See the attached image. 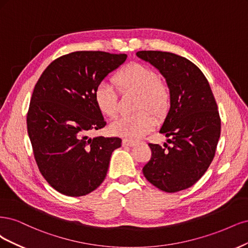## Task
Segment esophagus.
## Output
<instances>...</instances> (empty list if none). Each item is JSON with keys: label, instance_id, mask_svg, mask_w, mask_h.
<instances>
[{"label": "esophagus", "instance_id": "1", "mask_svg": "<svg viewBox=\"0 0 248 248\" xmlns=\"http://www.w3.org/2000/svg\"><path fill=\"white\" fill-rule=\"evenodd\" d=\"M137 144V142L134 140H130V139H124L123 140V145L124 146H134Z\"/></svg>", "mask_w": 248, "mask_h": 248}]
</instances>
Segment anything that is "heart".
<instances>
[{
  "label": "heart",
  "mask_w": 248,
  "mask_h": 248,
  "mask_svg": "<svg viewBox=\"0 0 248 248\" xmlns=\"http://www.w3.org/2000/svg\"><path fill=\"white\" fill-rule=\"evenodd\" d=\"M114 82L123 92L139 93L137 110L148 109L151 113L159 116L165 113L169 105L170 95L161 84V79L154 70L140 63H134L124 69L114 78ZM114 82L101 81L94 91V101L101 112L113 117L118 109V93ZM154 118L147 111L133 115H123L110 124V132L126 139H139L151 131Z\"/></svg>",
  "instance_id": "obj_1"
}]
</instances>
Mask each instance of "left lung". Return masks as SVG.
<instances>
[{
	"mask_svg": "<svg viewBox=\"0 0 248 248\" xmlns=\"http://www.w3.org/2000/svg\"><path fill=\"white\" fill-rule=\"evenodd\" d=\"M136 54L165 77L171 104L159 130L171 146L149 143L151 158L142 171L158 189L176 193L194 186L212 162L220 136L217 104L203 72L187 59L155 50Z\"/></svg>",
	"mask_w": 248,
	"mask_h": 248,
	"instance_id": "8db88e82",
	"label": "left lung"
}]
</instances>
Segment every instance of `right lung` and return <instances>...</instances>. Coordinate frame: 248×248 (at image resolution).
I'll use <instances>...</instances> for the list:
<instances>
[{"label": "right lung", "instance_id": "add662e5", "mask_svg": "<svg viewBox=\"0 0 248 248\" xmlns=\"http://www.w3.org/2000/svg\"><path fill=\"white\" fill-rule=\"evenodd\" d=\"M126 60L124 53L75 51L54 60L37 81L27 115L40 173L59 193L81 197L106 177L117 137L89 138L106 125L94 91Z\"/></svg>", "mask_w": 248, "mask_h": 248}]
</instances>
